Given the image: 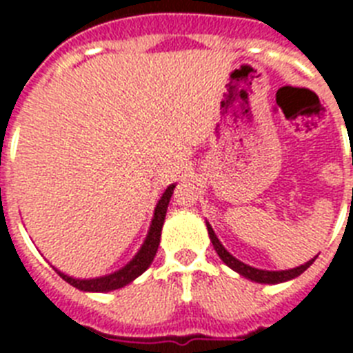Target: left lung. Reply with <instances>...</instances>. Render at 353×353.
Segmentation results:
<instances>
[{
  "label": "left lung",
  "mask_w": 353,
  "mask_h": 353,
  "mask_svg": "<svg viewBox=\"0 0 353 353\" xmlns=\"http://www.w3.org/2000/svg\"><path fill=\"white\" fill-rule=\"evenodd\" d=\"M207 230H208V236H210L212 245H214L215 252L219 254L221 260H223L224 263L230 267V269H233L235 272H239L240 276H244L245 279H251V281H254V283H261V285H277V283H285V281H290V279H295V277L301 276V274L304 272V270L307 269V267H310L314 260H316V256H314V258H311L310 261H305L304 265H301V267H295V269H288V270L254 269V267H251V265L236 260L233 254H230V252L224 249V245L221 244V240L217 239V235H215V232L212 230V226L208 223H207Z\"/></svg>",
  "instance_id": "obj_1"
}]
</instances>
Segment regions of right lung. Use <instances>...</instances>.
I'll list each match as a JSON object with an SVG mask.
<instances>
[{
    "mask_svg": "<svg viewBox=\"0 0 353 353\" xmlns=\"http://www.w3.org/2000/svg\"><path fill=\"white\" fill-rule=\"evenodd\" d=\"M173 189L174 183H171L166 191H164V194L161 196L157 207H155L154 217H152V224H150V230L148 233H146L145 242H143V245L139 248V251L136 252V256H134L125 267H121L120 270H117V272L113 274H108V276L102 277H93V279H77V277H72L60 272L56 267H52V269L60 274L61 279H65L68 285L81 290V292H113V290L123 288V286H127L129 283H132L134 279L141 276L150 265H152V261H154L155 252H157L159 249V242H161L162 224H164V219H166L168 205H170Z\"/></svg>",
    "mask_w": 353,
    "mask_h": 353,
    "instance_id": "right-lung-1",
    "label": "right lung"
}]
</instances>
